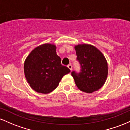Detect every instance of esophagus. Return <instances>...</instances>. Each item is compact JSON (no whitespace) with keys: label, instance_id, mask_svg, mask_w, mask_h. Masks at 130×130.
<instances>
[{"label":"esophagus","instance_id":"1","mask_svg":"<svg viewBox=\"0 0 130 130\" xmlns=\"http://www.w3.org/2000/svg\"><path fill=\"white\" fill-rule=\"evenodd\" d=\"M67 67H68V68H69V69L71 70H72V65H71V64H69V65H67Z\"/></svg>","mask_w":130,"mask_h":130}]
</instances>
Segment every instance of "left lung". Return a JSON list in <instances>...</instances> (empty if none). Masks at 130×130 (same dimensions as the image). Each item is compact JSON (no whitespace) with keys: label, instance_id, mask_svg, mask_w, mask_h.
<instances>
[{"label":"left lung","instance_id":"1","mask_svg":"<svg viewBox=\"0 0 130 130\" xmlns=\"http://www.w3.org/2000/svg\"><path fill=\"white\" fill-rule=\"evenodd\" d=\"M74 48L80 67L79 72H71L76 85L86 93L98 90L103 86L108 76L105 57L97 48L89 44H79Z\"/></svg>","mask_w":130,"mask_h":130}]
</instances>
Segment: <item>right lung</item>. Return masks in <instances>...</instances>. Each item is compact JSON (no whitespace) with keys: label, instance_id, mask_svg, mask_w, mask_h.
I'll return each mask as SVG.
<instances>
[{"label":"right lung","instance_id":"right-lung-1","mask_svg":"<svg viewBox=\"0 0 130 130\" xmlns=\"http://www.w3.org/2000/svg\"><path fill=\"white\" fill-rule=\"evenodd\" d=\"M24 73L30 87L38 93H48L54 90L70 70L61 64L56 46L44 44L31 52L24 63Z\"/></svg>","mask_w":130,"mask_h":130}]
</instances>
